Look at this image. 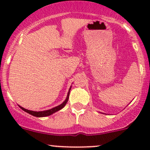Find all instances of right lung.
Returning <instances> with one entry per match:
<instances>
[{"label": "right lung", "instance_id": "right-lung-1", "mask_svg": "<svg viewBox=\"0 0 150 150\" xmlns=\"http://www.w3.org/2000/svg\"><path fill=\"white\" fill-rule=\"evenodd\" d=\"M70 89H71V87L70 88H69V91H68V93H67V96L65 101H64V102H63L62 104H61L60 105L57 106V107H54V108L51 109V110H45V111H40V112H35V111H31V110H26V109L23 108V107H20L19 106V107H20L21 109H22V110H24L25 112H26L29 113V114L35 116V117H46V116H48V115H52L53 113L59 111V110H60L61 109H62L63 107L65 106V104H67V102L68 101V99H69V91H70Z\"/></svg>", "mask_w": 150, "mask_h": 150}]
</instances>
